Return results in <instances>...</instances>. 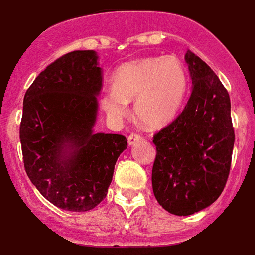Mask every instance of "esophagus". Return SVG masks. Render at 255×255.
I'll return each mask as SVG.
<instances>
[{
  "mask_svg": "<svg viewBox=\"0 0 255 255\" xmlns=\"http://www.w3.org/2000/svg\"><path fill=\"white\" fill-rule=\"evenodd\" d=\"M128 140H129V144L137 143V142L142 140V135L139 133H131L129 135V138H128Z\"/></svg>",
  "mask_w": 255,
  "mask_h": 255,
  "instance_id": "34e87169",
  "label": "esophagus"
}]
</instances>
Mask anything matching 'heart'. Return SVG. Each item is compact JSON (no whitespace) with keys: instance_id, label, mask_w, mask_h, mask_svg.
Segmentation results:
<instances>
[{"instance_id":"1","label":"heart","mask_w":255,"mask_h":255,"mask_svg":"<svg viewBox=\"0 0 255 255\" xmlns=\"http://www.w3.org/2000/svg\"><path fill=\"white\" fill-rule=\"evenodd\" d=\"M115 89L103 97L109 115L122 117L134 101L138 121L160 128L176 115L187 88V75L178 59L146 58L124 64L113 79Z\"/></svg>"}]
</instances>
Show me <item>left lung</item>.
Listing matches in <instances>:
<instances>
[{"label": "left lung", "instance_id": "8db88e82", "mask_svg": "<svg viewBox=\"0 0 255 255\" xmlns=\"http://www.w3.org/2000/svg\"><path fill=\"white\" fill-rule=\"evenodd\" d=\"M185 62L192 92L174 121L154 134V196L167 212L188 216L219 199L231 172L234 128L227 88L192 51Z\"/></svg>", "mask_w": 255, "mask_h": 255}]
</instances>
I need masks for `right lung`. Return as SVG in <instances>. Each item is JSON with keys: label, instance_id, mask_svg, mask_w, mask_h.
<instances>
[{"label": "right lung", "instance_id": "obj_1", "mask_svg": "<svg viewBox=\"0 0 255 255\" xmlns=\"http://www.w3.org/2000/svg\"><path fill=\"white\" fill-rule=\"evenodd\" d=\"M101 83L95 51H72L47 66L24 93L19 126L24 171L47 200L64 211L97 207L128 147L121 134L92 133Z\"/></svg>", "mask_w": 255, "mask_h": 255}]
</instances>
